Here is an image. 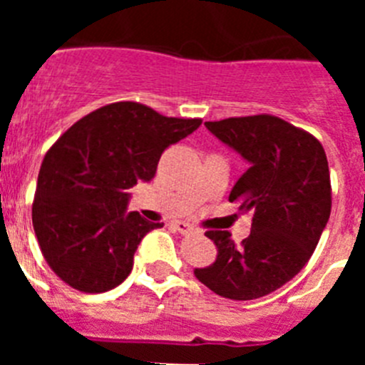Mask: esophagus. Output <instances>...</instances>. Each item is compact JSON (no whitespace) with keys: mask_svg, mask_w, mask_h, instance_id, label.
Instances as JSON below:
<instances>
[{"mask_svg":"<svg viewBox=\"0 0 365 365\" xmlns=\"http://www.w3.org/2000/svg\"><path fill=\"white\" fill-rule=\"evenodd\" d=\"M173 227H175V230H179L180 234H199V228L192 227L190 222H185V221H177Z\"/></svg>","mask_w":365,"mask_h":365,"instance_id":"1","label":"esophagus"}]
</instances>
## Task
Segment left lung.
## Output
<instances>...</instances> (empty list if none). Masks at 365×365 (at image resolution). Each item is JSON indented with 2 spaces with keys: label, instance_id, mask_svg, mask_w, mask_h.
Listing matches in <instances>:
<instances>
[{
  "label": "left lung",
  "instance_id": "left-lung-1",
  "mask_svg": "<svg viewBox=\"0 0 365 365\" xmlns=\"http://www.w3.org/2000/svg\"><path fill=\"white\" fill-rule=\"evenodd\" d=\"M205 125L248 160L228 201L254 217L241 245L227 230L206 232L217 257L193 274L222 298H261L291 282L320 241L333 202L327 157L318 138L267 113Z\"/></svg>",
  "mask_w": 365,
  "mask_h": 365
}]
</instances>
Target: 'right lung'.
I'll return each mask as SVG.
<instances>
[{
  "label": "right lung",
  "mask_w": 365,
  "mask_h": 365,
  "mask_svg": "<svg viewBox=\"0 0 365 365\" xmlns=\"http://www.w3.org/2000/svg\"><path fill=\"white\" fill-rule=\"evenodd\" d=\"M201 122L113 102L80 118L49 148L38 173L32 227L58 278L96 294L130 276L140 240L163 225L125 214V190L153 179L164 150Z\"/></svg>",
  "instance_id": "obj_1"
}]
</instances>
